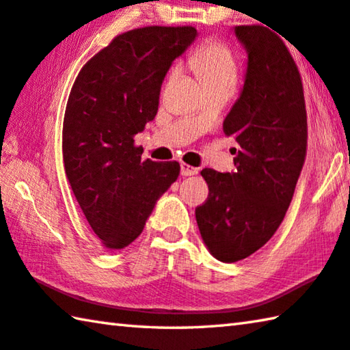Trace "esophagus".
<instances>
[{"mask_svg":"<svg viewBox=\"0 0 350 350\" xmlns=\"http://www.w3.org/2000/svg\"><path fill=\"white\" fill-rule=\"evenodd\" d=\"M197 174H198L197 167H192V165H189L186 163H181V175L192 176V175H197Z\"/></svg>","mask_w":350,"mask_h":350,"instance_id":"34e87169","label":"esophagus"}]
</instances>
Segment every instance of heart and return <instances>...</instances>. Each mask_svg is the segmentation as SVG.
I'll use <instances>...</instances> for the list:
<instances>
[{
    "label": "heart",
    "instance_id": "heart-1",
    "mask_svg": "<svg viewBox=\"0 0 350 350\" xmlns=\"http://www.w3.org/2000/svg\"><path fill=\"white\" fill-rule=\"evenodd\" d=\"M191 66L207 89L230 88L238 83V59L235 52L221 40H211L200 46L191 57Z\"/></svg>",
    "mask_w": 350,
    "mask_h": 350
}]
</instances>
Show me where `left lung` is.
I'll list each match as a JSON object with an SVG mask.
<instances>
[{"label": "left lung", "mask_w": 350, "mask_h": 350, "mask_svg": "<svg viewBox=\"0 0 350 350\" xmlns=\"http://www.w3.org/2000/svg\"><path fill=\"white\" fill-rule=\"evenodd\" d=\"M235 33L247 51L243 92L223 122L238 144L235 170H201L209 197L195 209L207 249L223 262L247 258L277 232L308 149L301 75L289 49L260 24Z\"/></svg>", "instance_id": "obj_1"}]
</instances>
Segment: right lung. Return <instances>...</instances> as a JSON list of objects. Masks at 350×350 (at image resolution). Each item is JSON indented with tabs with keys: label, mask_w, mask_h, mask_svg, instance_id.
I'll return each instance as SVG.
<instances>
[{
	"label": "right lung",
	"mask_w": 350,
	"mask_h": 350,
	"mask_svg": "<svg viewBox=\"0 0 350 350\" xmlns=\"http://www.w3.org/2000/svg\"><path fill=\"white\" fill-rule=\"evenodd\" d=\"M197 36L192 26H147L116 35L72 85L63 121V161L73 195L106 249L129 246L180 163L141 159L133 137L155 118L165 73Z\"/></svg>",
	"instance_id": "add662e5"
}]
</instances>
